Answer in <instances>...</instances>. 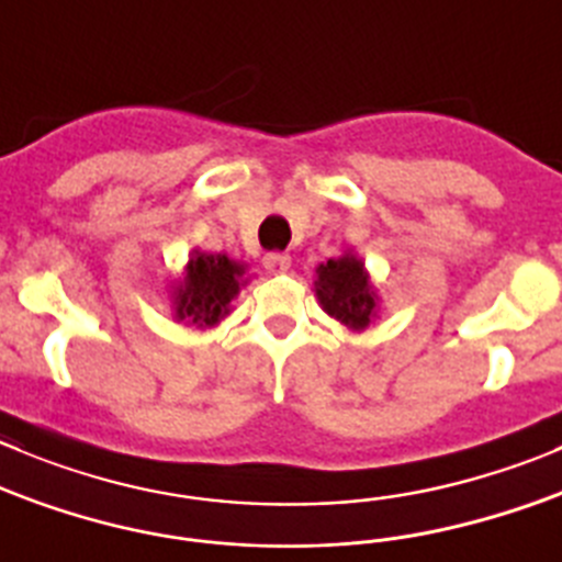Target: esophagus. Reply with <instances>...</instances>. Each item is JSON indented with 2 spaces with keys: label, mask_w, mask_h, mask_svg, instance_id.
I'll return each instance as SVG.
<instances>
[{
  "label": "esophagus",
  "mask_w": 562,
  "mask_h": 562,
  "mask_svg": "<svg viewBox=\"0 0 562 562\" xmlns=\"http://www.w3.org/2000/svg\"><path fill=\"white\" fill-rule=\"evenodd\" d=\"M292 267V256L290 254H267L265 256V270L278 276V272H286Z\"/></svg>",
  "instance_id": "esophagus-1"
}]
</instances>
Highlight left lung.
Listing matches in <instances>:
<instances>
[{
  "label": "left lung",
  "mask_w": 562,
  "mask_h": 562,
  "mask_svg": "<svg viewBox=\"0 0 562 562\" xmlns=\"http://www.w3.org/2000/svg\"><path fill=\"white\" fill-rule=\"evenodd\" d=\"M314 295L325 314L339 319L350 330H367L381 314V297L367 272L364 259L347 248L336 259L323 261L314 270Z\"/></svg>",
  "instance_id": "left-lung-1"
}]
</instances>
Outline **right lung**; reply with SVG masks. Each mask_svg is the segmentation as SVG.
Masks as SVG:
<instances>
[{"label":"right lung","instance_id":"right-lung-1","mask_svg":"<svg viewBox=\"0 0 562 562\" xmlns=\"http://www.w3.org/2000/svg\"><path fill=\"white\" fill-rule=\"evenodd\" d=\"M248 281V265L243 261L192 248L181 278L170 284V314L192 328H215L232 314V303Z\"/></svg>","mask_w":562,"mask_h":562}]
</instances>
